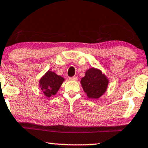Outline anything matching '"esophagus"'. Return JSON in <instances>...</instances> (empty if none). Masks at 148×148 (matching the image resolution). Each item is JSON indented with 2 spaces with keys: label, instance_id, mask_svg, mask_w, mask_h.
<instances>
[{
  "label": "esophagus",
  "instance_id": "obj_1",
  "mask_svg": "<svg viewBox=\"0 0 148 148\" xmlns=\"http://www.w3.org/2000/svg\"><path fill=\"white\" fill-rule=\"evenodd\" d=\"M69 79H70V80H72V81H76L77 79V77L76 76H73V77H71Z\"/></svg>",
  "mask_w": 148,
  "mask_h": 148
}]
</instances>
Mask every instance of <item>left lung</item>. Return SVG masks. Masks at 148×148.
Masks as SVG:
<instances>
[{"label": "left lung", "instance_id": "left-lung-1", "mask_svg": "<svg viewBox=\"0 0 148 148\" xmlns=\"http://www.w3.org/2000/svg\"><path fill=\"white\" fill-rule=\"evenodd\" d=\"M109 81L101 70L92 67L86 71L85 76L82 77L80 83L88 98L97 99L106 92Z\"/></svg>", "mask_w": 148, "mask_h": 148}]
</instances>
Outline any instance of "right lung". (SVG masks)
Segmentation results:
<instances>
[{"label":"right lung","instance_id":"add662e5","mask_svg":"<svg viewBox=\"0 0 148 148\" xmlns=\"http://www.w3.org/2000/svg\"><path fill=\"white\" fill-rule=\"evenodd\" d=\"M64 78L51 71H48L39 80V88L47 97H51L57 94Z\"/></svg>","mask_w":148,"mask_h":148}]
</instances>
